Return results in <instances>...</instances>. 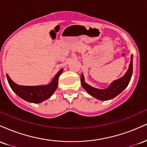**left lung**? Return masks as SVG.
I'll return each mask as SVG.
<instances>
[{"instance_id":"obj_1","label":"left lung","mask_w":147,"mask_h":147,"mask_svg":"<svg viewBox=\"0 0 147 147\" xmlns=\"http://www.w3.org/2000/svg\"><path fill=\"white\" fill-rule=\"evenodd\" d=\"M133 74V56L131 57V62L129 67L126 74L121 78L115 80L106 89H98L90 86V85L84 82V77L83 74L81 75V82L82 87L91 96L95 97L99 100H109L119 95L129 85L131 76Z\"/></svg>"}]
</instances>
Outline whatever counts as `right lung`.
<instances>
[{"label":"right lung","mask_w":147,"mask_h":147,"mask_svg":"<svg viewBox=\"0 0 147 147\" xmlns=\"http://www.w3.org/2000/svg\"><path fill=\"white\" fill-rule=\"evenodd\" d=\"M62 72H63V68L61 69L57 72L52 82L48 85L34 86L18 85L11 80L7 74V79L12 90L21 98L28 102L38 104L49 99L53 95L58 86L59 77L61 75Z\"/></svg>","instance_id":"right-lung-1"}]
</instances>
